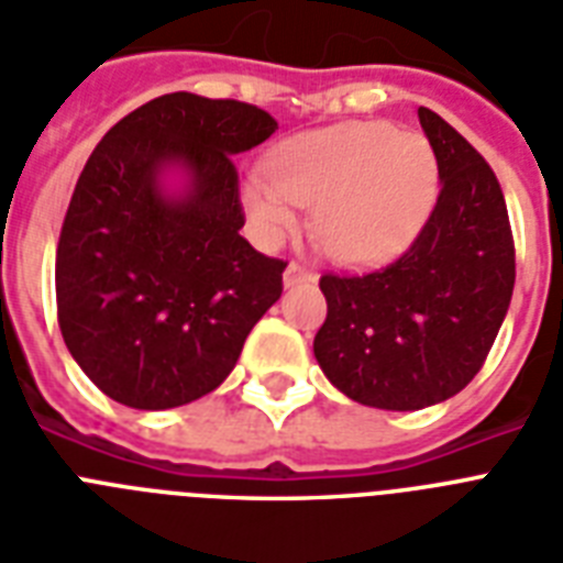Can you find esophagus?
<instances>
[{"label": "esophagus", "instance_id": "34e87169", "mask_svg": "<svg viewBox=\"0 0 563 563\" xmlns=\"http://www.w3.org/2000/svg\"><path fill=\"white\" fill-rule=\"evenodd\" d=\"M312 280H314V274L306 266H300V263H289L286 272H283V283H286L289 289L291 286H300V283H312Z\"/></svg>", "mask_w": 563, "mask_h": 563}]
</instances>
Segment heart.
I'll list each match as a JSON object with an SVG mask.
<instances>
[{"instance_id": "b5f03b06", "label": "heart", "mask_w": 563, "mask_h": 563, "mask_svg": "<svg viewBox=\"0 0 563 563\" xmlns=\"http://www.w3.org/2000/svg\"><path fill=\"white\" fill-rule=\"evenodd\" d=\"M437 187V153L424 135L364 121L303 132L280 144L268 158L266 178L245 185V205L268 240L295 231V205L312 208L321 249L344 263H367L422 228Z\"/></svg>"}]
</instances>
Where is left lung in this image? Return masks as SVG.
Masks as SVG:
<instances>
[{
    "mask_svg": "<svg viewBox=\"0 0 563 563\" xmlns=\"http://www.w3.org/2000/svg\"><path fill=\"white\" fill-rule=\"evenodd\" d=\"M419 123L440 167V196L399 260L323 274L327 321L314 358L338 390L382 410L431 408L479 373L509 312L515 240L486 158L437 112Z\"/></svg>",
    "mask_w": 563,
    "mask_h": 563,
    "instance_id": "8db88e82",
    "label": "left lung"
}]
</instances>
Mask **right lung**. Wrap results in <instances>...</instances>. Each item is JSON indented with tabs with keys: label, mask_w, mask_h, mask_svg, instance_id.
<instances>
[{
	"label": "right lung",
	"mask_w": 563,
	"mask_h": 563,
	"mask_svg": "<svg viewBox=\"0 0 563 563\" xmlns=\"http://www.w3.org/2000/svg\"><path fill=\"white\" fill-rule=\"evenodd\" d=\"M277 130L266 109L173 91L112 126L77 178L57 242V321L109 399L167 410L234 369L283 291V260L240 236L234 155ZM178 166L170 197L161 173Z\"/></svg>",
	"instance_id": "right-lung-1"
}]
</instances>
